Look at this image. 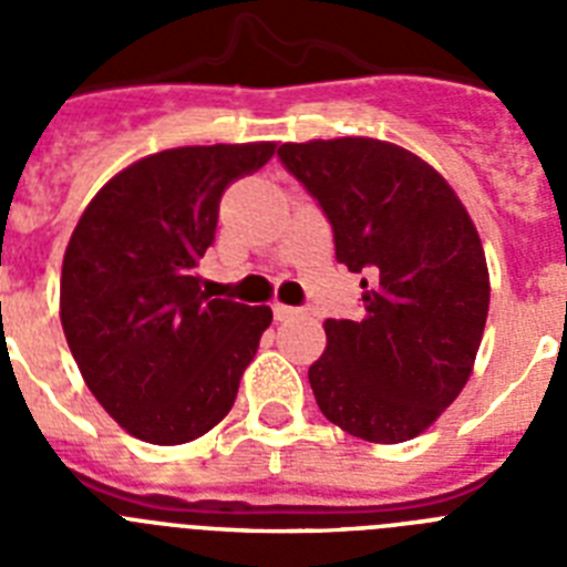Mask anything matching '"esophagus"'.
<instances>
[{
	"label": "esophagus",
	"mask_w": 567,
	"mask_h": 567,
	"mask_svg": "<svg viewBox=\"0 0 567 567\" xmlns=\"http://www.w3.org/2000/svg\"><path fill=\"white\" fill-rule=\"evenodd\" d=\"M272 312H275V320H292V318H298V309H295V307H284V303H275Z\"/></svg>",
	"instance_id": "1"
}]
</instances>
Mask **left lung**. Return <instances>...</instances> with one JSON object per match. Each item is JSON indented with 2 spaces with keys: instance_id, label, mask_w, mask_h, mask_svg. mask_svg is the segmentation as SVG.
<instances>
[{
  "instance_id": "obj_1",
  "label": "left lung",
  "mask_w": 567,
  "mask_h": 567,
  "mask_svg": "<svg viewBox=\"0 0 567 567\" xmlns=\"http://www.w3.org/2000/svg\"><path fill=\"white\" fill-rule=\"evenodd\" d=\"M280 164L332 224L334 258L360 272V320H327L309 365L323 417L369 443H403L454 403L488 318L480 235L443 175L398 144H284Z\"/></svg>"
}]
</instances>
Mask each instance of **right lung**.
Masks as SVG:
<instances>
[{"label": "right lung", "mask_w": 567, "mask_h": 567, "mask_svg": "<svg viewBox=\"0 0 567 567\" xmlns=\"http://www.w3.org/2000/svg\"><path fill=\"white\" fill-rule=\"evenodd\" d=\"M272 142L164 150L96 193L70 235L59 309L79 372L124 432L178 445L229 414L269 307L209 298L195 275L235 178Z\"/></svg>", "instance_id": "1"}]
</instances>
